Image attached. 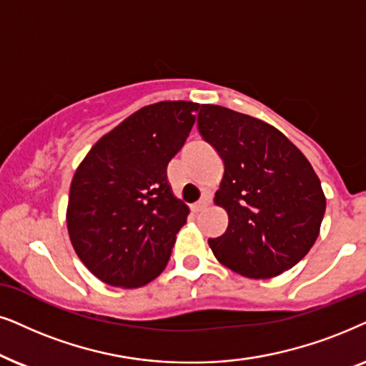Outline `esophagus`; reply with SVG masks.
Segmentation results:
<instances>
[{"label": "esophagus", "mask_w": 366, "mask_h": 366, "mask_svg": "<svg viewBox=\"0 0 366 366\" xmlns=\"http://www.w3.org/2000/svg\"><path fill=\"white\" fill-rule=\"evenodd\" d=\"M209 201H211V199H209V196H206V194H204V196H202L201 199H199L197 202H194V204H192V211H194V212H199V211H202L204 207H207Z\"/></svg>", "instance_id": "esophagus-1"}]
</instances>
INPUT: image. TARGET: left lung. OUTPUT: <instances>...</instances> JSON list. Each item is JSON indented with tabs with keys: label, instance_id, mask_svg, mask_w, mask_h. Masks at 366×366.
I'll use <instances>...</instances> for the list:
<instances>
[{
	"label": "left lung",
	"instance_id": "obj_1",
	"mask_svg": "<svg viewBox=\"0 0 366 366\" xmlns=\"http://www.w3.org/2000/svg\"><path fill=\"white\" fill-rule=\"evenodd\" d=\"M199 134L224 162L216 204L226 232L209 246L221 264L266 280L291 269L320 234L326 199L308 159L274 127L219 105H201Z\"/></svg>",
	"mask_w": 366,
	"mask_h": 366
}]
</instances>
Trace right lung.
<instances>
[{
	"label": "right lung",
	"mask_w": 366,
	"mask_h": 366,
	"mask_svg": "<svg viewBox=\"0 0 366 366\" xmlns=\"http://www.w3.org/2000/svg\"><path fill=\"white\" fill-rule=\"evenodd\" d=\"M197 110L184 100L144 107L104 135L73 175L70 241L107 285L139 288L167 264L189 207L172 196L165 172Z\"/></svg>",
	"instance_id": "1"
}]
</instances>
